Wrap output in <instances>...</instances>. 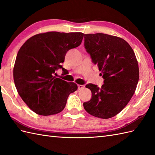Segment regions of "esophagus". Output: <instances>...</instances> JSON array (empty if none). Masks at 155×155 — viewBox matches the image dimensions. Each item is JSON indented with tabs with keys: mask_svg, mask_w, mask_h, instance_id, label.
<instances>
[{
	"mask_svg": "<svg viewBox=\"0 0 155 155\" xmlns=\"http://www.w3.org/2000/svg\"><path fill=\"white\" fill-rule=\"evenodd\" d=\"M84 88V85H82V84H78V90H81L83 89V88Z\"/></svg>",
	"mask_w": 155,
	"mask_h": 155,
	"instance_id": "1",
	"label": "esophagus"
}]
</instances>
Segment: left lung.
Here are the masks:
<instances>
[{
	"label": "left lung",
	"mask_w": 155,
	"mask_h": 155,
	"mask_svg": "<svg viewBox=\"0 0 155 155\" xmlns=\"http://www.w3.org/2000/svg\"><path fill=\"white\" fill-rule=\"evenodd\" d=\"M84 47L104 79L101 88L86 85L92 98L83 103L84 109L95 117H113L127 106L135 92L139 79L135 54L123 38L103 33L84 34Z\"/></svg>",
	"instance_id": "1"
}]
</instances>
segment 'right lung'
Instances as JSON below:
<instances>
[{"label":"right lung","instance_id":"add662e5","mask_svg":"<svg viewBox=\"0 0 155 155\" xmlns=\"http://www.w3.org/2000/svg\"><path fill=\"white\" fill-rule=\"evenodd\" d=\"M83 32H47L28 38L19 49L13 68V78L20 97L38 114L49 116L61 113L68 95L77 84L56 77L55 71L67 52L79 46Z\"/></svg>","mask_w":155,"mask_h":155}]
</instances>
